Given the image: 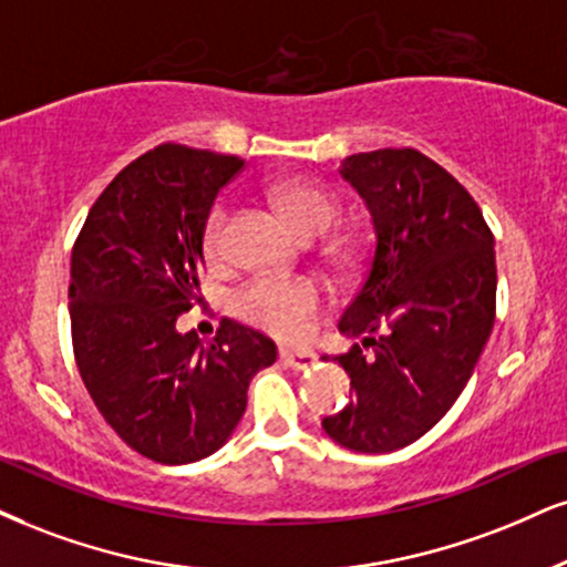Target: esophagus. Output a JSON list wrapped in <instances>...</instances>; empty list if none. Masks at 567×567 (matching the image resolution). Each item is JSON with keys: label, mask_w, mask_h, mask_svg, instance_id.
<instances>
[{"label": "esophagus", "mask_w": 567, "mask_h": 567, "mask_svg": "<svg viewBox=\"0 0 567 567\" xmlns=\"http://www.w3.org/2000/svg\"><path fill=\"white\" fill-rule=\"evenodd\" d=\"M278 360L284 362V365H289L291 370H307L316 365V354L312 352H291V349H281L278 352Z\"/></svg>", "instance_id": "esophagus-1"}]
</instances>
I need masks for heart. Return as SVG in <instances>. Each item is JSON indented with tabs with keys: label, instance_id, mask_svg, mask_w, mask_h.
Here are the masks:
<instances>
[{
	"label": "heart",
	"instance_id": "b5f03b06",
	"mask_svg": "<svg viewBox=\"0 0 567 567\" xmlns=\"http://www.w3.org/2000/svg\"><path fill=\"white\" fill-rule=\"evenodd\" d=\"M270 197L289 226L305 239L323 236L339 215V202L323 186L305 178L281 181L272 186ZM228 218L230 209L226 202H218L209 209L205 236H202L209 260H218L223 255ZM326 305L328 291L316 278H255L244 284L234 297V310L244 323L284 341L305 339Z\"/></svg>",
	"mask_w": 567,
	"mask_h": 567
}]
</instances>
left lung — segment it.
<instances>
[{"label":"left lung","mask_w":567,"mask_h":567,"mask_svg":"<svg viewBox=\"0 0 567 567\" xmlns=\"http://www.w3.org/2000/svg\"><path fill=\"white\" fill-rule=\"evenodd\" d=\"M373 218L362 286L339 320L360 344L333 358L352 402L323 417L354 452L402 450L431 431L484 352L497 316L494 236L476 199L412 146L341 159Z\"/></svg>","instance_id":"8db88e82"}]
</instances>
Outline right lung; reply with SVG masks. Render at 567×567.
Segmentation results:
<instances>
[{"mask_svg": "<svg viewBox=\"0 0 567 567\" xmlns=\"http://www.w3.org/2000/svg\"><path fill=\"white\" fill-rule=\"evenodd\" d=\"M244 159L159 144L100 194L70 257L73 354L91 400L131 450L186 465L228 442L257 370L276 362L260 331L223 318L215 339L178 333L199 302L202 236Z\"/></svg>", "mask_w": 567, "mask_h": 567, "instance_id": "right-lung-1", "label": "right lung"}]
</instances>
